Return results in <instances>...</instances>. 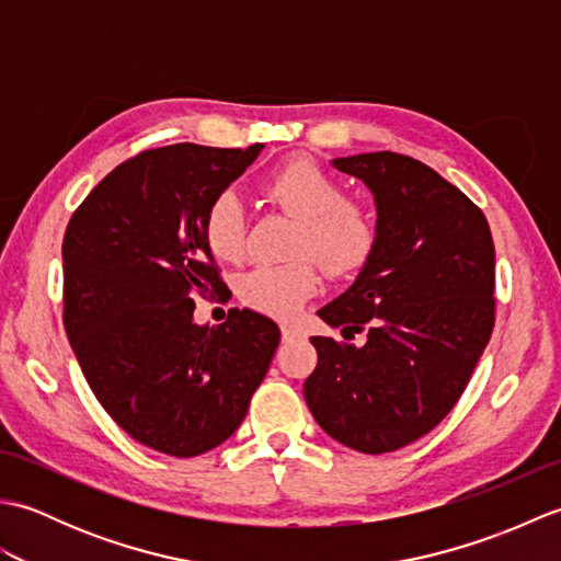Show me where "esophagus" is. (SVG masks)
Here are the masks:
<instances>
[{
  "mask_svg": "<svg viewBox=\"0 0 561 561\" xmlns=\"http://www.w3.org/2000/svg\"><path fill=\"white\" fill-rule=\"evenodd\" d=\"M282 337H284V340H294V337H301V328H296V325H289V323H284V325H282Z\"/></svg>",
  "mask_w": 561,
  "mask_h": 561,
  "instance_id": "1",
  "label": "esophagus"
}]
</instances>
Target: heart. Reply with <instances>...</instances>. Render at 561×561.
<instances>
[{
    "label": "heart",
    "mask_w": 561,
    "mask_h": 561,
    "mask_svg": "<svg viewBox=\"0 0 561 561\" xmlns=\"http://www.w3.org/2000/svg\"><path fill=\"white\" fill-rule=\"evenodd\" d=\"M262 193L284 214L299 219L294 255H311L330 277H350L374 255L378 219L364 197L342 195V185L313 159L296 157L262 181ZM205 241L224 262H241L248 250L245 211L233 193H221L205 214ZM318 289L308 257L262 265L238 284L241 301L257 313L294 318Z\"/></svg>",
    "instance_id": "b5f03b06"
}]
</instances>
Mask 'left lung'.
Instances as JSON below:
<instances>
[{"label": "left lung", "mask_w": 561, "mask_h": 561, "mask_svg": "<svg viewBox=\"0 0 561 561\" xmlns=\"http://www.w3.org/2000/svg\"><path fill=\"white\" fill-rule=\"evenodd\" d=\"M332 163L374 193L378 243L318 316L366 342L311 337L304 396L325 434L378 456L432 432L460 400L494 330V241L482 209L422 161L376 151Z\"/></svg>", "instance_id": "1"}]
</instances>
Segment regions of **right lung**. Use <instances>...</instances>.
I'll list each match as a JSON object with an SVG mask.
<instances>
[{
  "mask_svg": "<svg viewBox=\"0 0 561 561\" xmlns=\"http://www.w3.org/2000/svg\"><path fill=\"white\" fill-rule=\"evenodd\" d=\"M262 145L147 149L117 165L65 231V330L93 396L139 444L193 458L224 444L265 378L279 328L231 308L199 328L195 299L231 291L205 241L209 205Z\"/></svg>",
  "mask_w": 561,
  "mask_h": 561,
  "instance_id": "add662e5",
  "label": "right lung"
}]
</instances>
